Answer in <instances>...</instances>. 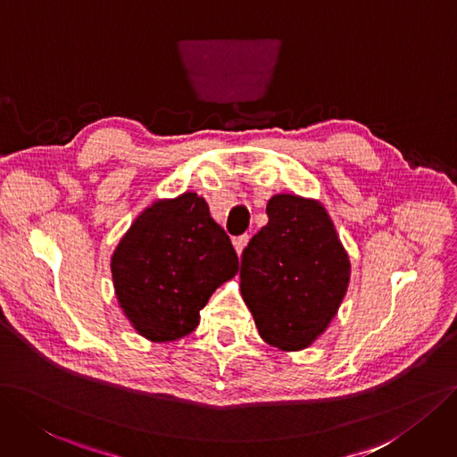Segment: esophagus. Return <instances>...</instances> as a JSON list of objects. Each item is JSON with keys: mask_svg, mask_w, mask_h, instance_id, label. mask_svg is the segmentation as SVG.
Masks as SVG:
<instances>
[{"mask_svg": "<svg viewBox=\"0 0 457 457\" xmlns=\"http://www.w3.org/2000/svg\"><path fill=\"white\" fill-rule=\"evenodd\" d=\"M246 243H248V235H241V237H235V239H233V246H235V250H237L239 256L243 254V250H245Z\"/></svg>", "mask_w": 457, "mask_h": 457, "instance_id": "34e87169", "label": "esophagus"}]
</instances>
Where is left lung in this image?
Returning <instances> with one entry per match:
<instances>
[{"label": "left lung", "instance_id": "left-lung-1", "mask_svg": "<svg viewBox=\"0 0 457 457\" xmlns=\"http://www.w3.org/2000/svg\"><path fill=\"white\" fill-rule=\"evenodd\" d=\"M267 216L243 250L241 294L262 339L295 352L311 346L339 311L350 260L318 201L278 194Z\"/></svg>", "mask_w": 457, "mask_h": 457}]
</instances>
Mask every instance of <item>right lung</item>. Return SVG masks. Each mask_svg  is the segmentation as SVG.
Segmentation results:
<instances>
[{"label":"right lung","instance_id":"1","mask_svg":"<svg viewBox=\"0 0 457 457\" xmlns=\"http://www.w3.org/2000/svg\"><path fill=\"white\" fill-rule=\"evenodd\" d=\"M118 303L152 343L192 333L220 284L239 271L228 233L194 192L145 209L111 258Z\"/></svg>","mask_w":457,"mask_h":457}]
</instances>
